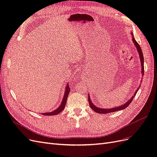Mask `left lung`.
Returning a JSON list of instances; mask_svg holds the SVG:
<instances>
[{"mask_svg": "<svg viewBox=\"0 0 157 157\" xmlns=\"http://www.w3.org/2000/svg\"><path fill=\"white\" fill-rule=\"evenodd\" d=\"M133 36V35H132ZM132 40L133 42H134V43L136 47V48L137 50V51H138V53H139V55H140V59H141V72H142V75L144 74V55H143V52H142V50L140 48V46L139 45V44L137 43V41L136 40V39H134V37H132ZM140 88H137L136 91L135 92V94L134 96H132L131 98V99H130L129 101H128L126 103H124V105H122L120 107H115V108H112V109H100V108H98L97 107L95 106L94 104L92 103V101L90 100V96H88V102H89V105L90 106V107H91L93 110L96 112L98 113H101V114H107V113H113V112H115V111H120V110H122V109H126L127 107L129 106V105L130 104V103L132 102V101L133 100V99H134L135 95L137 94V91H138Z\"/></svg>", "mask_w": 157, "mask_h": 157, "instance_id": "1", "label": "left lung"}]
</instances>
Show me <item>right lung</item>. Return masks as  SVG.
Masks as SVG:
<instances>
[{"label": "right lung", "mask_w": 157, "mask_h": 157, "mask_svg": "<svg viewBox=\"0 0 157 157\" xmlns=\"http://www.w3.org/2000/svg\"><path fill=\"white\" fill-rule=\"evenodd\" d=\"M69 92H70V88H69V86H68V85H67V87H66V90H65V94H64V97H63V99L62 100V102H61L60 106L56 109V110L52 111V112H50V113H42V115H49V116H51V115H58V114H59L60 112L62 111L65 107V105H66V103H67V97L69 96ZM42 114V113H41Z\"/></svg>", "instance_id": "1"}]
</instances>
